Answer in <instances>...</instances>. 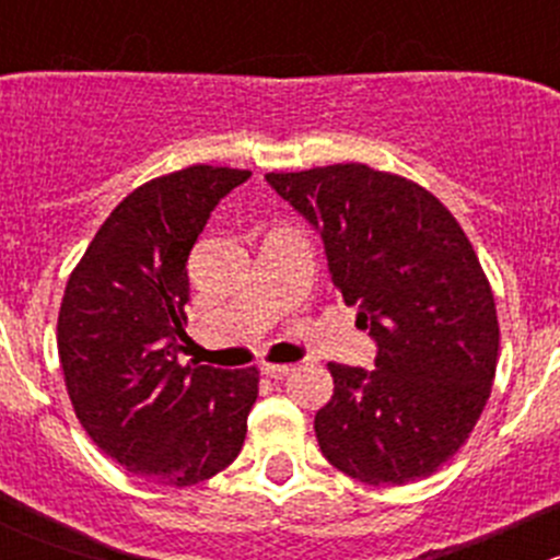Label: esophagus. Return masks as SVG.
<instances>
[{"label": "esophagus", "instance_id": "34e87169", "mask_svg": "<svg viewBox=\"0 0 560 560\" xmlns=\"http://www.w3.org/2000/svg\"><path fill=\"white\" fill-rule=\"evenodd\" d=\"M295 371V365H287V363H265L262 365V374L270 376V380H284Z\"/></svg>", "mask_w": 560, "mask_h": 560}]
</instances>
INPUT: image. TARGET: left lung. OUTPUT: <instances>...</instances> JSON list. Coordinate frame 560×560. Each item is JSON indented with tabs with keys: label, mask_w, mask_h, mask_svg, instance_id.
Listing matches in <instances>:
<instances>
[{
	"label": "left lung",
	"mask_w": 560,
	"mask_h": 560,
	"mask_svg": "<svg viewBox=\"0 0 560 560\" xmlns=\"http://www.w3.org/2000/svg\"><path fill=\"white\" fill-rule=\"evenodd\" d=\"M319 230L332 284L376 341V369L327 363L314 431L365 485L431 477L466 444L493 387L499 316L471 241L425 186L360 162L268 173Z\"/></svg>",
	"instance_id": "1"
}]
</instances>
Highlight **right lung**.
<instances>
[{"instance_id":"obj_1","label":"right lung","mask_w":560,"mask_h":560,"mask_svg":"<svg viewBox=\"0 0 560 560\" xmlns=\"http://www.w3.org/2000/svg\"><path fill=\"white\" fill-rule=\"evenodd\" d=\"M248 171L191 165L129 191L70 273L56 347L72 409L127 471L189 488L244 447L259 371L180 365L186 259Z\"/></svg>"}]
</instances>
